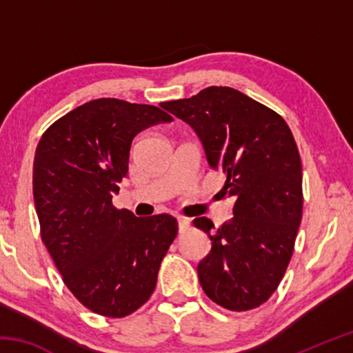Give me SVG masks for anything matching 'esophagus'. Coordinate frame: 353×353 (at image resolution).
<instances>
[{
    "instance_id": "esophagus-1",
    "label": "esophagus",
    "mask_w": 353,
    "mask_h": 353,
    "mask_svg": "<svg viewBox=\"0 0 353 353\" xmlns=\"http://www.w3.org/2000/svg\"><path fill=\"white\" fill-rule=\"evenodd\" d=\"M177 225H179V232H185L190 227V221L187 218L179 216L177 218Z\"/></svg>"
}]
</instances>
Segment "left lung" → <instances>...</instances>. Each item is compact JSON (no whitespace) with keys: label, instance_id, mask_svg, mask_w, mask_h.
Segmentation results:
<instances>
[{"label":"left lung","instance_id":"obj_1","mask_svg":"<svg viewBox=\"0 0 353 353\" xmlns=\"http://www.w3.org/2000/svg\"><path fill=\"white\" fill-rule=\"evenodd\" d=\"M162 107L194 129L208 165L227 177L223 191L235 199L234 218L219 229L205 216L193 221L212 240L198 265L202 290L230 312L260 307L282 282L302 219V162L291 129L230 87Z\"/></svg>","mask_w":353,"mask_h":353}]
</instances>
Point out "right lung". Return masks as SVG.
Returning a JSON list of instances; mask_svg holds the SVG:
<instances>
[{
    "label": "right lung",
    "mask_w": 353,
    "mask_h": 353,
    "mask_svg": "<svg viewBox=\"0 0 353 353\" xmlns=\"http://www.w3.org/2000/svg\"><path fill=\"white\" fill-rule=\"evenodd\" d=\"M168 121L155 105L99 98L52 123L35 149L41 241L67 288L97 314L124 318L146 303L177 235L171 214L137 218L112 204L134 137Z\"/></svg>",
    "instance_id": "obj_1"
}]
</instances>
